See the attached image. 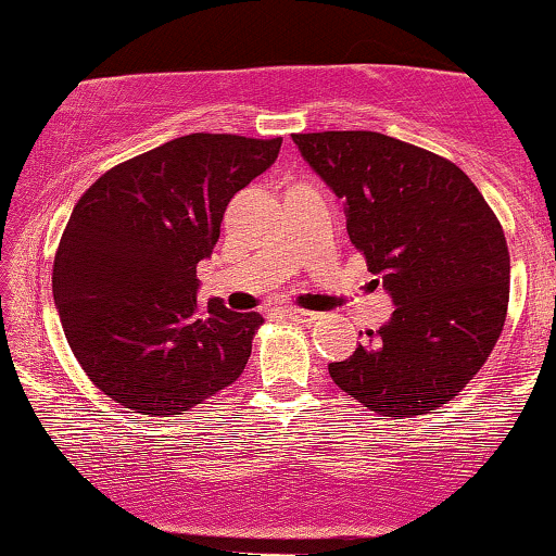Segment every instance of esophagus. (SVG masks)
Here are the masks:
<instances>
[{"label":"esophagus","mask_w":556,"mask_h":556,"mask_svg":"<svg viewBox=\"0 0 556 556\" xmlns=\"http://www.w3.org/2000/svg\"><path fill=\"white\" fill-rule=\"evenodd\" d=\"M283 317H289L291 321H301V325H312V321L317 319V314L306 312V309H296V306H286Z\"/></svg>","instance_id":"1"}]
</instances>
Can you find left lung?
<instances>
[{
	"instance_id": "obj_1",
	"label": "left lung",
	"mask_w": 556,
	"mask_h": 556,
	"mask_svg": "<svg viewBox=\"0 0 556 556\" xmlns=\"http://www.w3.org/2000/svg\"><path fill=\"white\" fill-rule=\"evenodd\" d=\"M293 143L345 205L351 242L394 301L366 345L330 363L332 381L383 417L451 402L490 358L508 314L497 216L454 162L392 136L321 131L293 134Z\"/></svg>"
}]
</instances>
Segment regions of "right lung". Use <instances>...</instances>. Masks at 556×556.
Returning <instances> with one entry per match:
<instances>
[{
  "label": "right lung",
  "mask_w": 556,
  "mask_h": 556,
  "mask_svg": "<svg viewBox=\"0 0 556 556\" xmlns=\"http://www.w3.org/2000/svg\"><path fill=\"white\" fill-rule=\"evenodd\" d=\"M283 139L190 134L115 164L74 205L53 260V301L74 358L102 394L177 417L242 376L257 312L198 304L226 205Z\"/></svg>",
  "instance_id": "add662e5"
}]
</instances>
